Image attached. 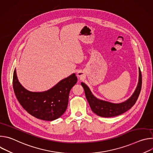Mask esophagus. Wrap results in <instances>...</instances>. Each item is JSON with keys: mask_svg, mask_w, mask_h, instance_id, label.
Returning <instances> with one entry per match:
<instances>
[{"mask_svg": "<svg viewBox=\"0 0 153 153\" xmlns=\"http://www.w3.org/2000/svg\"><path fill=\"white\" fill-rule=\"evenodd\" d=\"M77 76L78 77L82 78V77H83L84 74H83V73L82 71H79V72H77Z\"/></svg>", "mask_w": 153, "mask_h": 153, "instance_id": "obj_1", "label": "esophagus"}]
</instances>
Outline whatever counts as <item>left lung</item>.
I'll return each mask as SVG.
<instances>
[{
	"instance_id": "1",
	"label": "left lung",
	"mask_w": 153,
	"mask_h": 153,
	"mask_svg": "<svg viewBox=\"0 0 153 153\" xmlns=\"http://www.w3.org/2000/svg\"><path fill=\"white\" fill-rule=\"evenodd\" d=\"M81 85L84 89L86 98L93 112L101 117H111L124 113L135 104L142 88V74L140 69L139 68V81L134 92L126 100L119 103L99 99L94 96L89 87L85 83L81 82Z\"/></svg>"
}]
</instances>
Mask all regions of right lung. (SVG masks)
<instances>
[{
    "mask_svg": "<svg viewBox=\"0 0 153 153\" xmlns=\"http://www.w3.org/2000/svg\"><path fill=\"white\" fill-rule=\"evenodd\" d=\"M77 81L76 74L73 73L47 91L32 92L20 84L15 68L13 83L18 101L29 114L41 120L52 121L59 118L66 111L70 90Z\"/></svg>",
    "mask_w": 153,
    "mask_h": 153,
    "instance_id": "1",
    "label": "right lung"
}]
</instances>
